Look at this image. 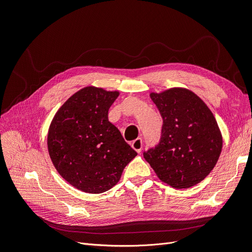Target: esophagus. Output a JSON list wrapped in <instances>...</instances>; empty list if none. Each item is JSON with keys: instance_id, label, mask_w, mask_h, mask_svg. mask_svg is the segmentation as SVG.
I'll use <instances>...</instances> for the list:
<instances>
[{"instance_id": "1", "label": "esophagus", "mask_w": 252, "mask_h": 252, "mask_svg": "<svg viewBox=\"0 0 252 252\" xmlns=\"http://www.w3.org/2000/svg\"><path fill=\"white\" fill-rule=\"evenodd\" d=\"M131 147L138 152V154H140L142 148H143V141L142 139H136L134 140L132 143H131Z\"/></svg>"}]
</instances>
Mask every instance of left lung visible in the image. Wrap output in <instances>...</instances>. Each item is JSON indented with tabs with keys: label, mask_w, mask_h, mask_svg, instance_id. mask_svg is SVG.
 <instances>
[{
	"label": "left lung",
	"mask_w": 252,
	"mask_h": 252,
	"mask_svg": "<svg viewBox=\"0 0 252 252\" xmlns=\"http://www.w3.org/2000/svg\"><path fill=\"white\" fill-rule=\"evenodd\" d=\"M163 119L162 135L144 158L158 178L173 188H189L211 172L223 139L217 121L202 98L186 88L150 94Z\"/></svg>",
	"instance_id": "8db88e82"
}]
</instances>
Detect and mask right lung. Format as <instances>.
Returning a JSON list of instances; mask_svg holds the SVG:
<instances>
[{"mask_svg": "<svg viewBox=\"0 0 252 252\" xmlns=\"http://www.w3.org/2000/svg\"><path fill=\"white\" fill-rule=\"evenodd\" d=\"M118 96L119 91L82 88L51 121L47 147L52 164L61 177L81 191H107L138 155L108 121V110Z\"/></svg>", "mask_w": 252, "mask_h": 252, "instance_id": "right-lung-1", "label": "right lung"}]
</instances>
